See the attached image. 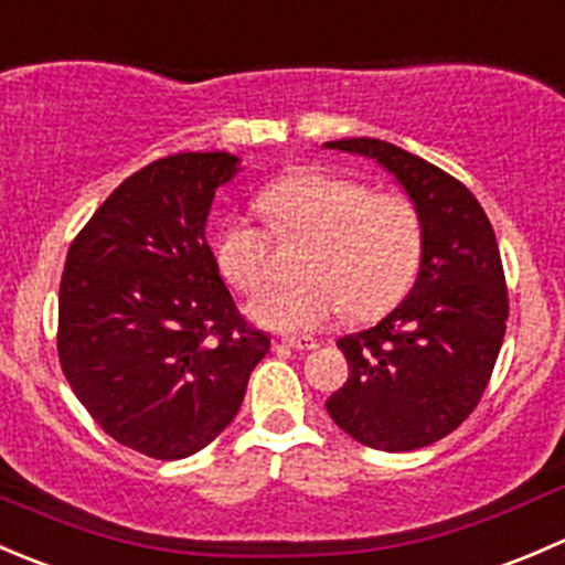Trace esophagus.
I'll return each instance as SVG.
<instances>
[{
  "mask_svg": "<svg viewBox=\"0 0 565 565\" xmlns=\"http://www.w3.org/2000/svg\"><path fill=\"white\" fill-rule=\"evenodd\" d=\"M281 344L292 347V350H298V352L317 350V339H311V335H284Z\"/></svg>",
  "mask_w": 565,
  "mask_h": 565,
  "instance_id": "1",
  "label": "esophagus"
}]
</instances>
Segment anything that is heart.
<instances>
[{
    "instance_id": "heart-1",
    "label": "heart",
    "mask_w": 565,
    "mask_h": 565,
    "mask_svg": "<svg viewBox=\"0 0 565 565\" xmlns=\"http://www.w3.org/2000/svg\"><path fill=\"white\" fill-rule=\"evenodd\" d=\"M278 237H315L300 284H267L248 300L254 322L273 330H311L339 311L355 322L388 315L404 300L424 256V221L404 193H374L352 177L306 169L265 188L256 199ZM270 254V232L230 218L215 237L226 281L254 289Z\"/></svg>"
}]
</instances>
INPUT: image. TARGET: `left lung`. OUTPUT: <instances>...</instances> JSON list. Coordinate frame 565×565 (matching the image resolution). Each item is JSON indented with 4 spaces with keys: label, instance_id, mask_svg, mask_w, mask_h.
I'll return each mask as SVG.
<instances>
[{
    "label": "left lung",
    "instance_id": "left-lung-1",
    "mask_svg": "<svg viewBox=\"0 0 565 565\" xmlns=\"http://www.w3.org/2000/svg\"><path fill=\"white\" fill-rule=\"evenodd\" d=\"M324 147L377 161L424 221L415 287L383 322L335 341L350 380L324 407L363 446L415 451L451 435L492 377L509 319L498 241L478 199L435 163L380 139Z\"/></svg>",
    "mask_w": 565,
    "mask_h": 565
}]
</instances>
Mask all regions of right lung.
Here are the masks:
<instances>
[{
	"label": "right lung",
	"mask_w": 565,
	"mask_h": 565,
	"mask_svg": "<svg viewBox=\"0 0 565 565\" xmlns=\"http://www.w3.org/2000/svg\"><path fill=\"white\" fill-rule=\"evenodd\" d=\"M230 152H180L119 182L67 250L62 372L125 448L174 461L202 451L241 409L270 339L237 311L204 237Z\"/></svg>",
	"instance_id": "right-lung-1"
}]
</instances>
